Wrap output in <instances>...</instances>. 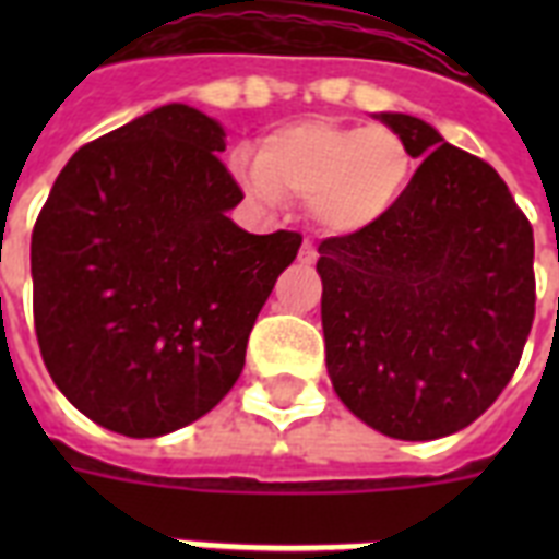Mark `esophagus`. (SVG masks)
Returning a JSON list of instances; mask_svg holds the SVG:
<instances>
[{"label":"esophagus","mask_w":559,"mask_h":559,"mask_svg":"<svg viewBox=\"0 0 559 559\" xmlns=\"http://www.w3.org/2000/svg\"><path fill=\"white\" fill-rule=\"evenodd\" d=\"M316 258H319V252H316V246L310 243V240H305V246H301V252H298V261L310 266V263H316Z\"/></svg>","instance_id":"esophagus-1"}]
</instances>
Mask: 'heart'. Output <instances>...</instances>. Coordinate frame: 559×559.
Segmentation results:
<instances>
[{
	"label": "heart",
	"instance_id": "b5f03b06",
	"mask_svg": "<svg viewBox=\"0 0 559 559\" xmlns=\"http://www.w3.org/2000/svg\"><path fill=\"white\" fill-rule=\"evenodd\" d=\"M417 170L408 142L389 127L301 118L254 147L246 186L261 200H307L310 217L336 237L366 235L391 217Z\"/></svg>",
	"mask_w": 559,
	"mask_h": 559
}]
</instances>
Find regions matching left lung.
<instances>
[{
  "instance_id": "obj_1",
  "label": "left lung",
  "mask_w": 559,
  "mask_h": 559,
  "mask_svg": "<svg viewBox=\"0 0 559 559\" xmlns=\"http://www.w3.org/2000/svg\"><path fill=\"white\" fill-rule=\"evenodd\" d=\"M420 168L389 219L319 243L333 391L377 432L435 441L490 408L534 322V231L487 162L380 112Z\"/></svg>"
}]
</instances>
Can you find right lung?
<instances>
[{
    "instance_id": "add662e5",
    "label": "right lung",
    "mask_w": 559,
    "mask_h": 559,
    "mask_svg": "<svg viewBox=\"0 0 559 559\" xmlns=\"http://www.w3.org/2000/svg\"><path fill=\"white\" fill-rule=\"evenodd\" d=\"M226 130L168 104L60 170L31 235L43 362L78 412L109 432L159 438L217 406L301 235H249L217 153Z\"/></svg>"
}]
</instances>
